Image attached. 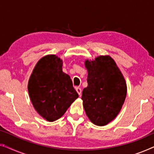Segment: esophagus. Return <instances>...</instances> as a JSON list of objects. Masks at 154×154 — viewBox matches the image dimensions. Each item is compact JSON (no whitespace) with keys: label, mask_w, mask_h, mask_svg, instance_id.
I'll use <instances>...</instances> for the list:
<instances>
[{"label":"esophagus","mask_w":154,"mask_h":154,"mask_svg":"<svg viewBox=\"0 0 154 154\" xmlns=\"http://www.w3.org/2000/svg\"><path fill=\"white\" fill-rule=\"evenodd\" d=\"M76 91L77 92V93L79 94V96L81 95V94H82V89L81 88H79V87H77V88H76Z\"/></svg>","instance_id":"obj_1"}]
</instances>
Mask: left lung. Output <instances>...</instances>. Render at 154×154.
Wrapping results in <instances>:
<instances>
[{
	"mask_svg": "<svg viewBox=\"0 0 154 154\" xmlns=\"http://www.w3.org/2000/svg\"><path fill=\"white\" fill-rule=\"evenodd\" d=\"M84 65L88 71V86L82 91L84 109L92 123L102 127L120 113L127 96V84L109 55L86 59Z\"/></svg>",
	"mask_w": 154,
	"mask_h": 154,
	"instance_id": "obj_1",
	"label": "left lung"
}]
</instances>
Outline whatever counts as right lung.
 <instances>
[{
    "mask_svg": "<svg viewBox=\"0 0 154 154\" xmlns=\"http://www.w3.org/2000/svg\"><path fill=\"white\" fill-rule=\"evenodd\" d=\"M62 66L60 57L45 55L34 66L27 84L34 109L48 122L61 118L79 97L70 77L62 71Z\"/></svg>",
    "mask_w": 154,
    "mask_h": 154,
    "instance_id": "right-lung-1",
    "label": "right lung"
}]
</instances>
